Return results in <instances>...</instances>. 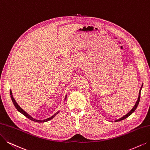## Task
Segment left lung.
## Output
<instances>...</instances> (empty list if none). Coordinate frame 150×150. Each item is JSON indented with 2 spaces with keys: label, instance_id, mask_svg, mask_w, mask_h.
Listing matches in <instances>:
<instances>
[{
  "label": "left lung",
  "instance_id": "obj_1",
  "mask_svg": "<svg viewBox=\"0 0 150 150\" xmlns=\"http://www.w3.org/2000/svg\"><path fill=\"white\" fill-rule=\"evenodd\" d=\"M142 87H143V84L142 85V87H141V88H140V91H139V97H138V100H137V101H136V103H135V105H134V106L133 107V108L127 114V115H125V116H124L123 117H121L120 119H117V120H116V121H115V122H118V121H122V120H123V119H126L127 117H129L130 115H131L132 114L134 111H135V110H136V108H137V106H138V105H139V101H140V92H141V90H142Z\"/></svg>",
  "mask_w": 150,
  "mask_h": 150
}]
</instances>
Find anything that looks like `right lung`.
I'll list each match as a JSON object with an SVG mask.
<instances>
[{"label": "right lung", "mask_w": 150, "mask_h": 150, "mask_svg": "<svg viewBox=\"0 0 150 150\" xmlns=\"http://www.w3.org/2000/svg\"><path fill=\"white\" fill-rule=\"evenodd\" d=\"M10 97H11V100H12V102L13 103V105H14V106H15V107L16 108V109L19 112H20L21 114H23V115L25 116H26V117H28V119H29L30 120H31V121H34V122H47V121H50V120H51V119H52L53 117H54L59 112V111H58L57 113H55L54 115H53L52 116H51L50 117H49V118H48V119H44V120H38V119H34L32 116H30L29 115H28V114L25 111H24L18 105V104L17 103H16V101H15V98H13V95H12V92H11V90H10ZM67 95H66V96H65V98H64V100H66V99H67Z\"/></svg>", "instance_id": "obj_1"}]
</instances>
